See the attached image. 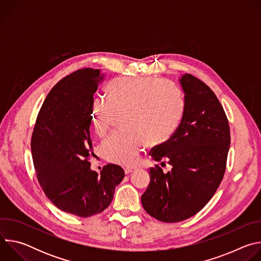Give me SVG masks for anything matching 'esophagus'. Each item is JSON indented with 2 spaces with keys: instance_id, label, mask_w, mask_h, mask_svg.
<instances>
[{
  "instance_id": "34e87169",
  "label": "esophagus",
  "mask_w": 261,
  "mask_h": 261,
  "mask_svg": "<svg viewBox=\"0 0 261 261\" xmlns=\"http://www.w3.org/2000/svg\"><path fill=\"white\" fill-rule=\"evenodd\" d=\"M136 168L135 167H132V166H128V167H125V173L128 174V173H131L132 171H134Z\"/></svg>"
}]
</instances>
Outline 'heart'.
<instances>
[{"label":"heart","instance_id":"b5f03b06","mask_svg":"<svg viewBox=\"0 0 261 261\" xmlns=\"http://www.w3.org/2000/svg\"><path fill=\"white\" fill-rule=\"evenodd\" d=\"M108 100L93 107L96 133L105 135L117 114H125V132L114 133L101 144L106 160L123 165L134 164L146 144H155L170 133L184 113V100L176 87L156 79L116 80L107 86Z\"/></svg>","mask_w":261,"mask_h":261}]
</instances>
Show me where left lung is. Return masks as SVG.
<instances>
[{"label": "left lung", "instance_id": "obj_1", "mask_svg": "<svg viewBox=\"0 0 261 261\" xmlns=\"http://www.w3.org/2000/svg\"><path fill=\"white\" fill-rule=\"evenodd\" d=\"M179 82L185 92L180 124L150 153L157 162L168 161L171 171L151 167L141 195L145 212L166 223L194 216L211 200L224 176L230 145L228 120L215 93L189 73Z\"/></svg>", "mask_w": 261, "mask_h": 261}]
</instances>
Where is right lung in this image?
<instances>
[{
	"instance_id": "obj_1",
	"label": "right lung",
	"mask_w": 261,
	"mask_h": 261,
	"mask_svg": "<svg viewBox=\"0 0 261 261\" xmlns=\"http://www.w3.org/2000/svg\"><path fill=\"white\" fill-rule=\"evenodd\" d=\"M103 76L83 68L61 80L37 117L31 148L35 171L47 198L61 211L82 218L103 212L125 176L116 164L91 170L90 134L94 94Z\"/></svg>"
}]
</instances>
